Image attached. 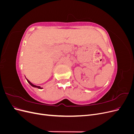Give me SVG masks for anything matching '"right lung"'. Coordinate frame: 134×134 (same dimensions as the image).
<instances>
[{
	"label": "right lung",
	"instance_id": "1",
	"mask_svg": "<svg viewBox=\"0 0 134 134\" xmlns=\"http://www.w3.org/2000/svg\"><path fill=\"white\" fill-rule=\"evenodd\" d=\"M26 80H27V82H28V83H29L31 86H32V87H34V88H38V89H42V88H41V87L40 86H35V85H34V84H32L31 82H30L29 80H28L27 79H26Z\"/></svg>",
	"mask_w": 134,
	"mask_h": 134
}]
</instances>
